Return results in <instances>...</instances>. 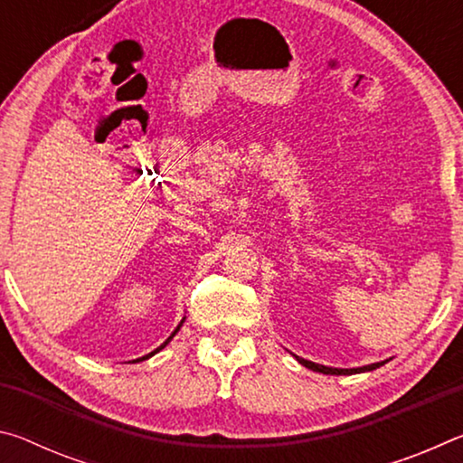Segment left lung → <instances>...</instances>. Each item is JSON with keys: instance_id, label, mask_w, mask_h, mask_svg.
I'll return each mask as SVG.
<instances>
[{"instance_id": "left-lung-1", "label": "left lung", "mask_w": 463, "mask_h": 463, "mask_svg": "<svg viewBox=\"0 0 463 463\" xmlns=\"http://www.w3.org/2000/svg\"><path fill=\"white\" fill-rule=\"evenodd\" d=\"M298 362H300L302 365H307L308 370L312 372H320V373H331V375H351V373H362V372H372L375 370V367L383 365L386 362H380V364H372V365H364V367H354V370H339V367H326V365H320V364H312L308 362V359H302L296 355Z\"/></svg>"}]
</instances>
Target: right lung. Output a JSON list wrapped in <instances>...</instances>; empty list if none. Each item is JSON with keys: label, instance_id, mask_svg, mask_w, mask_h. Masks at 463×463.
I'll list each match as a JSON object with an SVG mask.
<instances>
[{"label": "right lung", "instance_id": "right-lung-1", "mask_svg": "<svg viewBox=\"0 0 463 463\" xmlns=\"http://www.w3.org/2000/svg\"><path fill=\"white\" fill-rule=\"evenodd\" d=\"M182 323H184V320H182ZM182 323H179V326H182ZM179 326L175 328V331H174V335H171V336H169V339H167L165 343H163V345H161V347H156V349L153 351V354H148V355H145V357H140V359H135V362H143V359H148V357H151V355H155V354H159V351H161L163 347H165V345H167V343H169L171 339H174V336H175V333L179 331Z\"/></svg>", "mask_w": 463, "mask_h": 463}]
</instances>
